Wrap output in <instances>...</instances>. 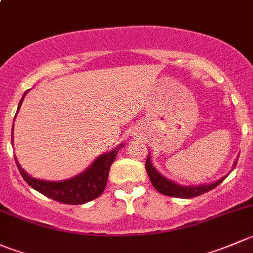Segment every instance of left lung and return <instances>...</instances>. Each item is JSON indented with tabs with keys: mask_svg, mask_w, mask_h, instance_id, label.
<instances>
[{
	"mask_svg": "<svg viewBox=\"0 0 253 253\" xmlns=\"http://www.w3.org/2000/svg\"><path fill=\"white\" fill-rule=\"evenodd\" d=\"M234 166H236V162ZM145 167L146 171H147L148 176H150L151 183H152L155 189L157 190L158 192L166 195V196L179 197V199H191V197L200 196V195L214 189L215 186H218V185L225 179V176H223L222 179H219V180L215 181V183L208 185H200V186H181V185L173 183V181L168 180L165 176L161 175V174L156 170L155 167L151 165L150 156H147Z\"/></svg>",
	"mask_w": 253,
	"mask_h": 253,
	"instance_id": "1",
	"label": "left lung"
}]
</instances>
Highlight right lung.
I'll return each mask as SVG.
<instances>
[{"instance_id":"obj_1","label":"right lung","mask_w":253,"mask_h":253,"mask_svg":"<svg viewBox=\"0 0 253 253\" xmlns=\"http://www.w3.org/2000/svg\"><path fill=\"white\" fill-rule=\"evenodd\" d=\"M22 101L23 98L20 100L18 109L20 108ZM122 146L123 144L112 150L109 153L100 156L84 173L64 181H45L31 178L29 174H27V171H24V169L18 165L17 158L14 157V160L23 179L36 191L54 200V201L61 202V204L83 205L97 199L103 192L106 184H107L109 168L116 160L117 153Z\"/></svg>"}]
</instances>
